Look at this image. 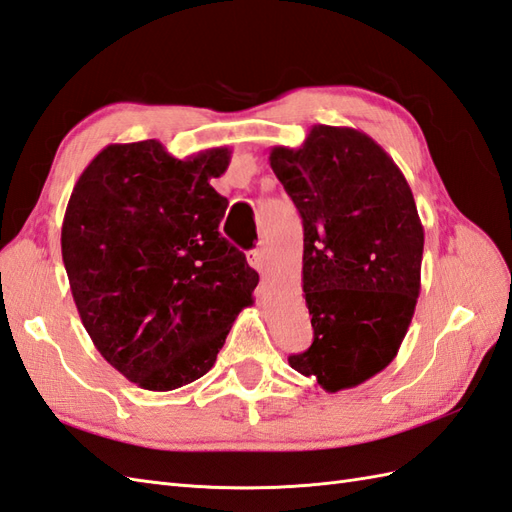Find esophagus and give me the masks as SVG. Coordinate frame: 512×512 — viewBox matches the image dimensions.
Segmentation results:
<instances>
[{
  "mask_svg": "<svg viewBox=\"0 0 512 512\" xmlns=\"http://www.w3.org/2000/svg\"><path fill=\"white\" fill-rule=\"evenodd\" d=\"M248 264H251L259 274L266 272V253L261 248H255V251L248 253Z\"/></svg>",
  "mask_w": 512,
  "mask_h": 512,
  "instance_id": "obj_1",
  "label": "esophagus"
}]
</instances>
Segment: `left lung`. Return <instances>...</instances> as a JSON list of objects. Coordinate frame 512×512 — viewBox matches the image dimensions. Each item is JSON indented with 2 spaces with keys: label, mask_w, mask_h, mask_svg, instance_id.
Wrapping results in <instances>:
<instances>
[{
  "label": "left lung",
  "mask_w": 512,
  "mask_h": 512,
  "mask_svg": "<svg viewBox=\"0 0 512 512\" xmlns=\"http://www.w3.org/2000/svg\"><path fill=\"white\" fill-rule=\"evenodd\" d=\"M270 166L303 216L309 350L290 365L329 393L396 359L422 287L424 227L402 170L368 134L313 125Z\"/></svg>",
  "instance_id": "8db88e82"
}]
</instances>
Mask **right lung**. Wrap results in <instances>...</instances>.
Segmentation results:
<instances>
[{"instance_id": "1", "label": "right lung", "mask_w": 512, "mask_h": 512, "mask_svg": "<svg viewBox=\"0 0 512 512\" xmlns=\"http://www.w3.org/2000/svg\"><path fill=\"white\" fill-rule=\"evenodd\" d=\"M231 149L177 160L162 142L108 144L86 166L62 220V261L84 329L114 370L173 391L214 368L259 274L218 227L212 188Z\"/></svg>"}]
</instances>
